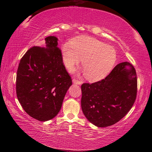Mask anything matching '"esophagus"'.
I'll return each instance as SVG.
<instances>
[{"mask_svg":"<svg viewBox=\"0 0 152 152\" xmlns=\"http://www.w3.org/2000/svg\"><path fill=\"white\" fill-rule=\"evenodd\" d=\"M73 82L74 83H76V84H78V85H81L82 83V81H80V80H76V79H73Z\"/></svg>","mask_w":152,"mask_h":152,"instance_id":"34e87169","label":"esophagus"}]
</instances>
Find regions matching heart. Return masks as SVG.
<instances>
[{"instance_id":"obj_1","label":"heart","mask_w":152,"mask_h":152,"mask_svg":"<svg viewBox=\"0 0 152 152\" xmlns=\"http://www.w3.org/2000/svg\"><path fill=\"white\" fill-rule=\"evenodd\" d=\"M63 61L68 69L72 70L82 59L86 79L90 82L101 80L108 75L117 59L115 50L96 38L78 37L71 43L62 46Z\"/></svg>"}]
</instances>
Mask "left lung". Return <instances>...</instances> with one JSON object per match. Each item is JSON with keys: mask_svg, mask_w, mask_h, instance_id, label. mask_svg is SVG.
<instances>
[{"mask_svg": "<svg viewBox=\"0 0 152 152\" xmlns=\"http://www.w3.org/2000/svg\"><path fill=\"white\" fill-rule=\"evenodd\" d=\"M81 88V106L86 118L99 127H108L121 120L134 104L136 70L129 63H119L104 79L84 83Z\"/></svg>", "mask_w": 152, "mask_h": 152, "instance_id": "1", "label": "left lung"}]
</instances>
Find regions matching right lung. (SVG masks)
<instances>
[{"label": "right lung", "instance_id": "add662e5", "mask_svg": "<svg viewBox=\"0 0 152 152\" xmlns=\"http://www.w3.org/2000/svg\"><path fill=\"white\" fill-rule=\"evenodd\" d=\"M56 37H48L43 47L31 48L22 57L17 71L18 101L31 117L41 121L57 115L72 85Z\"/></svg>", "mask_w": 152, "mask_h": 152}]
</instances>
